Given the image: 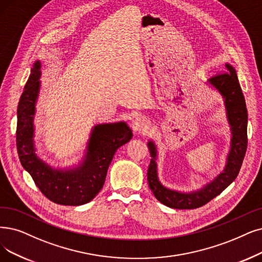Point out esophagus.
Wrapping results in <instances>:
<instances>
[{
    "instance_id": "esophagus-1",
    "label": "esophagus",
    "mask_w": 262,
    "mask_h": 262,
    "mask_svg": "<svg viewBox=\"0 0 262 262\" xmlns=\"http://www.w3.org/2000/svg\"><path fill=\"white\" fill-rule=\"evenodd\" d=\"M148 127H149L148 120L146 119L145 117H143V116L135 117L134 120H133V122H132V129H133L135 132H139V133L145 132L146 130L148 129Z\"/></svg>"
}]
</instances>
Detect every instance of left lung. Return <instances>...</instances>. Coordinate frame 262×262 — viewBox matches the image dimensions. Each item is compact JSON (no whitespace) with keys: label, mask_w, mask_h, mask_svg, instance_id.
I'll return each instance as SVG.
<instances>
[{"label":"left lung","mask_w":262,"mask_h":262,"mask_svg":"<svg viewBox=\"0 0 262 262\" xmlns=\"http://www.w3.org/2000/svg\"><path fill=\"white\" fill-rule=\"evenodd\" d=\"M208 82L221 92L225 99L227 117L232 130L231 150L229 152L224 172L219 174L211 184L203 187L201 190L191 193H182L167 189L158 181L156 164V146L152 142H149L148 148L151 156L147 171L149 188L157 200L172 208L191 210V208H198L210 202L236 179L246 154L247 108L234 68L230 64H226V71L210 78Z\"/></svg>","instance_id":"obj_1"}]
</instances>
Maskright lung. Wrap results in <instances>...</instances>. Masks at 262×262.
Segmentation results:
<instances>
[{
  "label": "right lung",
  "instance_id": "obj_1",
  "mask_svg": "<svg viewBox=\"0 0 262 262\" xmlns=\"http://www.w3.org/2000/svg\"><path fill=\"white\" fill-rule=\"evenodd\" d=\"M39 68L37 61L18 104L16 144L19 160L50 201L62 205L88 203L102 189L115 152L132 139V131L124 122L96 125L82 164L74 170H52L34 154L33 118L39 89Z\"/></svg>",
  "mask_w": 262,
  "mask_h": 262
}]
</instances>
